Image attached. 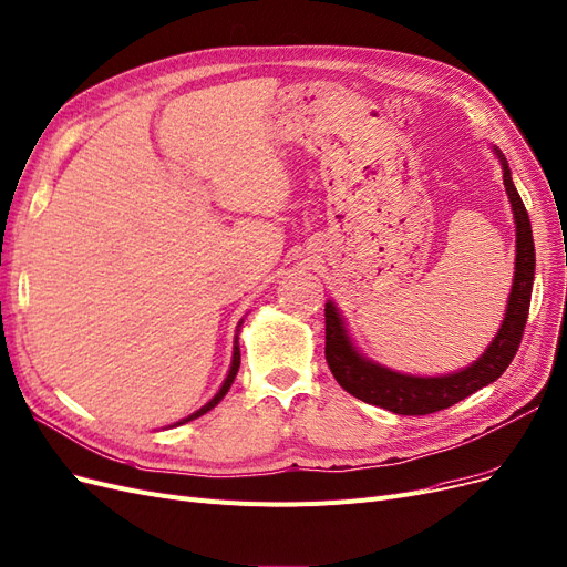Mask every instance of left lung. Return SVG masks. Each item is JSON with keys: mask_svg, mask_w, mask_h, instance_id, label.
<instances>
[{"mask_svg": "<svg viewBox=\"0 0 567 567\" xmlns=\"http://www.w3.org/2000/svg\"><path fill=\"white\" fill-rule=\"evenodd\" d=\"M494 151L503 166V185L509 196L514 225H516L514 280H512V291L507 299V310L496 338L491 340V344L477 361H473L458 373L437 375V378L405 375L359 354L348 329H344L338 308L333 306V301H329L324 306V319H327L324 357L338 384L348 393H352L354 399L384 408L389 412H396V414H431L437 410L452 408L454 403L471 396V393H475L477 389L496 382L505 373V368L512 363L516 350H519V342L528 322L530 291H533V278H535V245H533L530 219L519 192H516L512 183L507 159L496 145Z\"/></svg>", "mask_w": 567, "mask_h": 567, "instance_id": "obj_1", "label": "left lung"}]
</instances>
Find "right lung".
<instances>
[{
    "mask_svg": "<svg viewBox=\"0 0 567 567\" xmlns=\"http://www.w3.org/2000/svg\"><path fill=\"white\" fill-rule=\"evenodd\" d=\"M238 368H240V348H238V336H236V340H234V359H231V368H229V375H227V380L223 382V386H219V391L215 393V396L204 405V408H199L196 412H192L189 416H185V420H181L178 424H174V426H181V424H187V422H192V420H196V416H202V414H206L208 410H213L219 401H223L225 396H227V391L231 389V384H234V380H236V373H238Z\"/></svg>",
    "mask_w": 567,
    "mask_h": 567,
    "instance_id": "right-lung-1",
    "label": "right lung"
}]
</instances>
